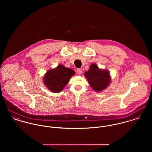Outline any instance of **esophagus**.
I'll return each instance as SVG.
<instances>
[{
    "mask_svg": "<svg viewBox=\"0 0 152 152\" xmlns=\"http://www.w3.org/2000/svg\"><path fill=\"white\" fill-rule=\"evenodd\" d=\"M77 73H78V74H81L82 73V72H83V70H82L81 68H78V69H77Z\"/></svg>",
    "mask_w": 152,
    "mask_h": 152,
    "instance_id": "34e87169",
    "label": "esophagus"
}]
</instances>
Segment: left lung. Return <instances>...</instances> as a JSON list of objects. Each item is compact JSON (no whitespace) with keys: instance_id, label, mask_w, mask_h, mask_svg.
I'll list each match as a JSON object with an SVG mask.
<instances>
[{"instance_id":"obj_1","label":"left lung","mask_w":152,"mask_h":152,"mask_svg":"<svg viewBox=\"0 0 152 152\" xmlns=\"http://www.w3.org/2000/svg\"><path fill=\"white\" fill-rule=\"evenodd\" d=\"M84 74L90 86L97 92L105 89L110 82L109 71L106 69H100L95 64L90 65L89 69Z\"/></svg>"}]
</instances>
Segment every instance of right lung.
Instances as JSON below:
<instances>
[{
  "label": "right lung",
  "instance_id": "right-lung-1",
  "mask_svg": "<svg viewBox=\"0 0 152 152\" xmlns=\"http://www.w3.org/2000/svg\"><path fill=\"white\" fill-rule=\"evenodd\" d=\"M75 74L73 69L59 65L54 69L48 70L44 77V83L46 87L54 93L60 92Z\"/></svg>",
  "mask_w": 152,
  "mask_h": 152
}]
</instances>
